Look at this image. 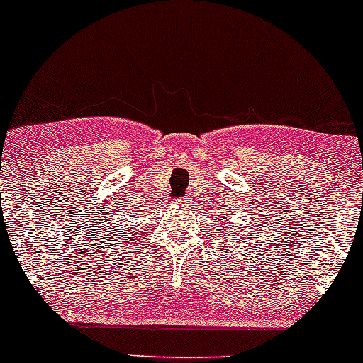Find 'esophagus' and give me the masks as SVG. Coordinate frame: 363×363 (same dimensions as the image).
I'll return each mask as SVG.
<instances>
[{
	"label": "esophagus",
	"instance_id": "1",
	"mask_svg": "<svg viewBox=\"0 0 363 363\" xmlns=\"http://www.w3.org/2000/svg\"><path fill=\"white\" fill-rule=\"evenodd\" d=\"M189 203H190V199H189V197H183V199L178 201V204H180V206H183V208H186V206H189Z\"/></svg>",
	"mask_w": 363,
	"mask_h": 363
}]
</instances>
